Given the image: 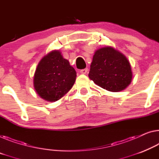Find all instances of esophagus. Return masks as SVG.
I'll return each instance as SVG.
<instances>
[{"instance_id":"obj_1","label":"esophagus","mask_w":159,"mask_h":159,"mask_svg":"<svg viewBox=\"0 0 159 159\" xmlns=\"http://www.w3.org/2000/svg\"><path fill=\"white\" fill-rule=\"evenodd\" d=\"M87 71H88L87 68H84V69H82V70H80V73H81V74H83V75H85V74H87Z\"/></svg>"}]
</instances>
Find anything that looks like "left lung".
I'll use <instances>...</instances> for the list:
<instances>
[{
  "label": "left lung",
  "instance_id": "obj_1",
  "mask_svg": "<svg viewBox=\"0 0 159 159\" xmlns=\"http://www.w3.org/2000/svg\"><path fill=\"white\" fill-rule=\"evenodd\" d=\"M89 77L103 89L115 92L129 86L132 72L125 56L114 48L106 47L95 52Z\"/></svg>",
  "mask_w": 159,
  "mask_h": 159
}]
</instances>
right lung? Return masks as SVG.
Returning a JSON list of instances; mask_svg holds the SVG:
<instances>
[{"label":"right lung","mask_w":159,"mask_h":159,"mask_svg":"<svg viewBox=\"0 0 159 159\" xmlns=\"http://www.w3.org/2000/svg\"><path fill=\"white\" fill-rule=\"evenodd\" d=\"M77 72L59 51H52L44 57L34 75V87L41 98L55 102L72 87Z\"/></svg>","instance_id":"right-lung-1"}]
</instances>
